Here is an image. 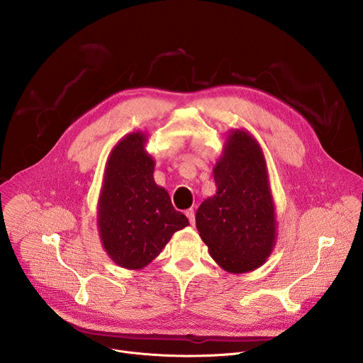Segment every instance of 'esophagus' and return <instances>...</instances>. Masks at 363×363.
Listing matches in <instances>:
<instances>
[{"label":"esophagus","mask_w":363,"mask_h":363,"mask_svg":"<svg viewBox=\"0 0 363 363\" xmlns=\"http://www.w3.org/2000/svg\"><path fill=\"white\" fill-rule=\"evenodd\" d=\"M185 216L188 217V220H189L191 225H195V213H194V210H192V208L186 210V211H185Z\"/></svg>","instance_id":"esophagus-1"}]
</instances>
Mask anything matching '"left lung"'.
I'll return each mask as SVG.
<instances>
[{"mask_svg": "<svg viewBox=\"0 0 363 363\" xmlns=\"http://www.w3.org/2000/svg\"><path fill=\"white\" fill-rule=\"evenodd\" d=\"M214 179L216 195L195 216L199 237L228 273L262 267L276 245L277 221L264 153L250 132L230 130Z\"/></svg>", "mask_w": 363, "mask_h": 363, "instance_id": "left-lung-1", "label": "left lung"}]
</instances>
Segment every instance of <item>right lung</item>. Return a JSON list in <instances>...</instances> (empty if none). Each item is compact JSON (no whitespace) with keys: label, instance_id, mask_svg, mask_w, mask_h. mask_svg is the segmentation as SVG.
<instances>
[{"label":"right lung","instance_id":"right-lung-1","mask_svg":"<svg viewBox=\"0 0 363 363\" xmlns=\"http://www.w3.org/2000/svg\"><path fill=\"white\" fill-rule=\"evenodd\" d=\"M146 135L123 136L109 153L97 202V230L113 263L140 270L189 225L165 188L153 179L155 161L146 152Z\"/></svg>","mask_w":363,"mask_h":363}]
</instances>
